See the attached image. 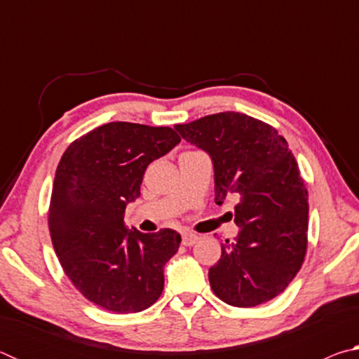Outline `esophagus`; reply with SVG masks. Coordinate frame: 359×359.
<instances>
[{
	"label": "esophagus",
	"instance_id": "1",
	"mask_svg": "<svg viewBox=\"0 0 359 359\" xmlns=\"http://www.w3.org/2000/svg\"><path fill=\"white\" fill-rule=\"evenodd\" d=\"M198 236L196 234H191V233H184L182 234V244H184L185 247H190V245H194L198 242Z\"/></svg>",
	"mask_w": 359,
	"mask_h": 359
}]
</instances>
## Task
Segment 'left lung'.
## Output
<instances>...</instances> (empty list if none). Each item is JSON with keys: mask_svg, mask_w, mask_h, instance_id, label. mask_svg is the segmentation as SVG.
Returning <instances> with one entry per match:
<instances>
[{"mask_svg": "<svg viewBox=\"0 0 359 359\" xmlns=\"http://www.w3.org/2000/svg\"><path fill=\"white\" fill-rule=\"evenodd\" d=\"M208 151L215 203L236 196L234 242L209 269L212 291L234 307H255L283 293L307 252L309 193L296 158L274 126L250 115L220 112L175 125Z\"/></svg>", "mask_w": 359, "mask_h": 359, "instance_id": "8db88e82", "label": "left lung"}]
</instances>
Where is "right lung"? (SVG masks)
Here are the masks:
<instances>
[{"label": "right lung", "mask_w": 359, "mask_h": 359, "mask_svg": "<svg viewBox=\"0 0 359 359\" xmlns=\"http://www.w3.org/2000/svg\"><path fill=\"white\" fill-rule=\"evenodd\" d=\"M179 142L169 126L112 121L71 142L58 163L48 205L52 244L72 285L101 309L141 312L163 293V269L180 234L126 229L123 218L145 169Z\"/></svg>", "instance_id": "1"}]
</instances>
